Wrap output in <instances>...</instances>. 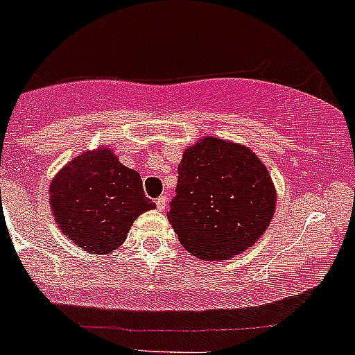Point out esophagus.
<instances>
[{
	"label": "esophagus",
	"mask_w": 355,
	"mask_h": 355,
	"mask_svg": "<svg viewBox=\"0 0 355 355\" xmlns=\"http://www.w3.org/2000/svg\"><path fill=\"white\" fill-rule=\"evenodd\" d=\"M156 208H158L159 211H163V209L167 208V197L159 196L158 199H156Z\"/></svg>",
	"instance_id": "34e87169"
}]
</instances>
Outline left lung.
<instances>
[{"instance_id":"left-lung-1","label":"left lung","mask_w":355,"mask_h":355,"mask_svg":"<svg viewBox=\"0 0 355 355\" xmlns=\"http://www.w3.org/2000/svg\"><path fill=\"white\" fill-rule=\"evenodd\" d=\"M274 211V183L252 150L211 137L184 150L167 216L188 252L233 258L256 243Z\"/></svg>"}]
</instances>
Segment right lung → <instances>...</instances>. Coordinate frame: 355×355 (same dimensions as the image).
<instances>
[{
	"label": "right lung",
	"mask_w": 355,
	"mask_h": 355,
	"mask_svg": "<svg viewBox=\"0 0 355 355\" xmlns=\"http://www.w3.org/2000/svg\"><path fill=\"white\" fill-rule=\"evenodd\" d=\"M58 227L81 249L114 252L140 213L155 208L142 178L110 149L87 150L65 165L49 187Z\"/></svg>",
	"instance_id": "1"
}]
</instances>
